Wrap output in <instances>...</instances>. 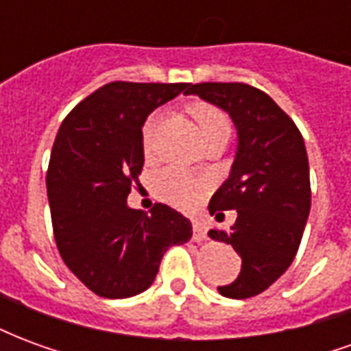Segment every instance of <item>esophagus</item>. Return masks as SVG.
Masks as SVG:
<instances>
[{"label":"esophagus","instance_id":"1","mask_svg":"<svg viewBox=\"0 0 351 351\" xmlns=\"http://www.w3.org/2000/svg\"><path fill=\"white\" fill-rule=\"evenodd\" d=\"M205 239H206V228L199 220H193V241L201 243V241H205Z\"/></svg>","mask_w":351,"mask_h":351}]
</instances>
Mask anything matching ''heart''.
I'll use <instances>...</instances> for the list:
<instances>
[{
    "label": "heart",
    "mask_w": 351,
    "mask_h": 351,
    "mask_svg": "<svg viewBox=\"0 0 351 351\" xmlns=\"http://www.w3.org/2000/svg\"><path fill=\"white\" fill-rule=\"evenodd\" d=\"M188 110L197 123L203 141H208V138H226L228 141L231 137L233 125H231L229 116L221 108L214 107L210 103L197 101V103H191ZM158 123H160V114L152 112L143 125L141 143H143V152L145 154H150V150H152L154 133H156ZM154 186H156L158 197L167 201L169 205L178 206V208H191V206L197 205L203 197V186L199 184V180L175 167L161 169L156 175Z\"/></svg>",
    "instance_id": "obj_1"
}]
</instances>
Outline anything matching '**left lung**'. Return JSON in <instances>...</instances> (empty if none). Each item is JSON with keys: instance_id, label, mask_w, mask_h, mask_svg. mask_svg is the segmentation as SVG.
<instances>
[{"instance_id": "obj_1", "label": "left lung", "mask_w": 351, "mask_h": 351, "mask_svg": "<svg viewBox=\"0 0 351 351\" xmlns=\"http://www.w3.org/2000/svg\"><path fill=\"white\" fill-rule=\"evenodd\" d=\"M184 93L226 110L237 128L231 173L208 203L218 221L223 210H237V220L229 231L210 229L208 237L231 244L243 258L235 282L218 291L229 299H248L274 284L299 250L310 213L304 141L293 120L250 84L201 82L188 84Z\"/></svg>"}]
</instances>
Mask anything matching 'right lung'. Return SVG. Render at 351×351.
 Instances as JSON below:
<instances>
[{
	"mask_svg": "<svg viewBox=\"0 0 351 351\" xmlns=\"http://www.w3.org/2000/svg\"><path fill=\"white\" fill-rule=\"evenodd\" d=\"M188 88L108 82L73 108L58 130L47 171L54 239L64 263L93 293L123 299L152 286L163 254L191 239L167 205L128 206L145 165L146 116Z\"/></svg>",
	"mask_w": 351,
	"mask_h": 351,
	"instance_id": "add662e5",
	"label": "right lung"
}]
</instances>
